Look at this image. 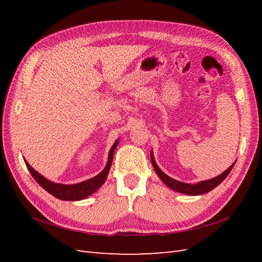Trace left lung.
Returning <instances> with one entry per match:
<instances>
[{
	"label": "left lung",
	"mask_w": 262,
	"mask_h": 262,
	"mask_svg": "<svg viewBox=\"0 0 262 262\" xmlns=\"http://www.w3.org/2000/svg\"><path fill=\"white\" fill-rule=\"evenodd\" d=\"M150 161H152V165H153V167H154L156 173L158 175V177L161 178V180L164 182L166 186H168L170 189L175 190V191L185 193V194H190V195L204 194V193L211 191V190H213L214 188L217 187L221 184V182L227 177V175L229 172H231V170L233 169L234 165H235V163H234L231 166V167L227 168L224 172H222L221 175H219L215 178L200 181L195 185H190V184H186V182H181V181H178L176 179H172L169 176L166 175L165 172H163L160 169V167L157 166V164L155 163V160H154L152 153H150Z\"/></svg>",
	"instance_id": "8db88e82"
}]
</instances>
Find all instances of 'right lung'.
I'll return each instance as SVG.
<instances>
[{"mask_svg": "<svg viewBox=\"0 0 262 262\" xmlns=\"http://www.w3.org/2000/svg\"><path fill=\"white\" fill-rule=\"evenodd\" d=\"M117 144H118V141L115 142V144L109 150L108 163L106 165V167L104 168V170L99 172L98 175L95 176L94 178L80 182V184H75V185L54 184V182L49 181L48 179H46L43 176H41L40 173L37 172L26 161H25V164L27 166L28 170L30 171V173L33 175V177L35 178V180L38 182V184L40 185L46 191H48L53 196L58 198L60 200H67V201L82 200L84 198L94 193L106 181L110 166H112V163H113V157H114Z\"/></svg>", "mask_w": 262, "mask_h": 262, "instance_id": "obj_1", "label": "right lung"}]
</instances>
